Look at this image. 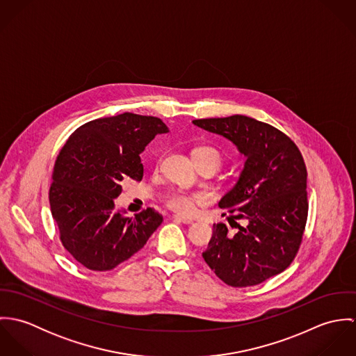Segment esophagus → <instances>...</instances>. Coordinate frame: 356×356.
<instances>
[{
  "label": "esophagus",
  "mask_w": 356,
  "mask_h": 356,
  "mask_svg": "<svg viewBox=\"0 0 356 356\" xmlns=\"http://www.w3.org/2000/svg\"><path fill=\"white\" fill-rule=\"evenodd\" d=\"M172 219H174V220H177V222H182V223H185V225H191V223H193V220H192L191 218L181 216V215H174V216H172Z\"/></svg>",
  "instance_id": "esophagus-1"
}]
</instances>
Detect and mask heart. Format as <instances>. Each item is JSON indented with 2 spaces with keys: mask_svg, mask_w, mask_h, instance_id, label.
I'll use <instances>...</instances> for the list:
<instances>
[{
  "mask_svg": "<svg viewBox=\"0 0 356 356\" xmlns=\"http://www.w3.org/2000/svg\"><path fill=\"white\" fill-rule=\"evenodd\" d=\"M193 157H204V159H208L211 163H213V165L218 168L219 164H220V153L218 152L215 148H211V147H203V148H197L195 152H193ZM202 202V196L200 195H196V193H186V192H182V191H174V192H170L168 195L164 196V203L165 205L178 212V213H182V215H191L195 208H196V204Z\"/></svg>",
  "mask_w": 356,
  "mask_h": 356,
  "instance_id": "obj_1",
  "label": "heart"
}]
</instances>
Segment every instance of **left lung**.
Segmentation results:
<instances>
[{
  "mask_svg": "<svg viewBox=\"0 0 356 356\" xmlns=\"http://www.w3.org/2000/svg\"><path fill=\"white\" fill-rule=\"evenodd\" d=\"M193 124L227 138L247 159L237 184L219 202L245 225L234 222L238 230L232 234L225 223H213L204 260L230 286L261 284L293 261L303 240L308 213L303 156L286 134L244 115L196 119Z\"/></svg>",
  "mask_w": 356,
  "mask_h": 356,
  "instance_id": "8db88e82",
  "label": "left lung"
}]
</instances>
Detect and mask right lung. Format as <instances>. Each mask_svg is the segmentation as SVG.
<instances>
[{
  "mask_svg": "<svg viewBox=\"0 0 356 356\" xmlns=\"http://www.w3.org/2000/svg\"><path fill=\"white\" fill-rule=\"evenodd\" d=\"M161 119L124 112L78 127L57 154L49 203L63 247L93 271H108L138 252L163 222L147 208L133 218L115 209L127 178L141 181L140 153L157 134Z\"/></svg>",
  "mask_w": 356,
  "mask_h": 356,
  "instance_id": "obj_1",
  "label": "right lung"
}]
</instances>
